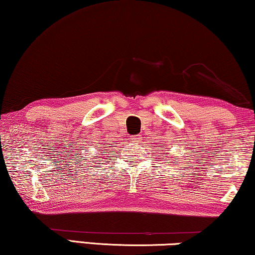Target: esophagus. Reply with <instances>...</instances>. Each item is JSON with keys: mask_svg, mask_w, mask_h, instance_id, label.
<instances>
[{"mask_svg": "<svg viewBox=\"0 0 255 255\" xmlns=\"http://www.w3.org/2000/svg\"><path fill=\"white\" fill-rule=\"evenodd\" d=\"M131 140H132V142H135V143H139L140 141H141L142 140V135L141 134H138V135H133L131 138Z\"/></svg>", "mask_w": 255, "mask_h": 255, "instance_id": "obj_1", "label": "esophagus"}]
</instances>
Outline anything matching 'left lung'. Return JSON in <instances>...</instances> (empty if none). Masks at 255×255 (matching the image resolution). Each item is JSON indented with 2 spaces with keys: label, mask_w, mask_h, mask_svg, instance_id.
I'll use <instances>...</instances> for the list:
<instances>
[{
  "label": "left lung",
  "mask_w": 255,
  "mask_h": 255,
  "mask_svg": "<svg viewBox=\"0 0 255 255\" xmlns=\"http://www.w3.org/2000/svg\"><path fill=\"white\" fill-rule=\"evenodd\" d=\"M160 154H161V155H160V156H162V155H163V153H160ZM160 156H158V157H160ZM163 157H164V156H163Z\"/></svg>",
  "instance_id": "left-lung-1"
}]
</instances>
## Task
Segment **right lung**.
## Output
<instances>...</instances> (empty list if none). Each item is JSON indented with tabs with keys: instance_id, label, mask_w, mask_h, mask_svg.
I'll use <instances>...</instances> for the list:
<instances>
[{
	"instance_id": "right-lung-1",
	"label": "right lung",
	"mask_w": 255,
	"mask_h": 255,
	"mask_svg": "<svg viewBox=\"0 0 255 255\" xmlns=\"http://www.w3.org/2000/svg\"><path fill=\"white\" fill-rule=\"evenodd\" d=\"M100 152H102V150H100Z\"/></svg>"
}]
</instances>
